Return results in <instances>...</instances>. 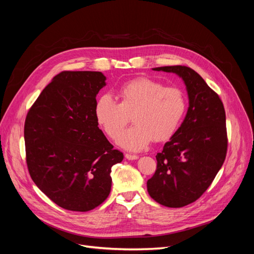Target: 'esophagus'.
Wrapping results in <instances>:
<instances>
[{"label": "esophagus", "instance_id": "esophagus-1", "mask_svg": "<svg viewBox=\"0 0 254 254\" xmlns=\"http://www.w3.org/2000/svg\"><path fill=\"white\" fill-rule=\"evenodd\" d=\"M125 157H126L127 160H136V159H139V156L131 155V153H126Z\"/></svg>", "mask_w": 254, "mask_h": 254}]
</instances>
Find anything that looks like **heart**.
Here are the masks:
<instances>
[{
  "instance_id": "1",
  "label": "heart",
  "mask_w": 254,
  "mask_h": 254,
  "mask_svg": "<svg viewBox=\"0 0 254 254\" xmlns=\"http://www.w3.org/2000/svg\"><path fill=\"white\" fill-rule=\"evenodd\" d=\"M120 103L104 94L95 103L97 124L111 139H115L133 115L135 125L123 133L118 143L128 150H142L152 140L163 142L174 135L186 112L183 92L147 77L125 82L118 89Z\"/></svg>"
}]
</instances>
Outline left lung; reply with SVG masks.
<instances>
[{"label":"left lung","mask_w":254,"mask_h":254,"mask_svg":"<svg viewBox=\"0 0 254 254\" xmlns=\"http://www.w3.org/2000/svg\"><path fill=\"white\" fill-rule=\"evenodd\" d=\"M186 84L189 108L181 126L157 153V171L147 181L150 197L168 207L196 201L211 186L227 155L226 112L219 96L190 67L159 66Z\"/></svg>","instance_id":"1"}]
</instances>
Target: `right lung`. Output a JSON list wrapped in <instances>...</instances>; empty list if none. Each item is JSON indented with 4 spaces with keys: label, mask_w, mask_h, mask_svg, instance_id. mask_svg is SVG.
Instances as JSON below:
<instances>
[{
    "label": "right lung",
    "mask_w": 254,
    "mask_h": 254,
    "mask_svg": "<svg viewBox=\"0 0 254 254\" xmlns=\"http://www.w3.org/2000/svg\"><path fill=\"white\" fill-rule=\"evenodd\" d=\"M106 86L102 72H63L52 79L28 111L24 125L30 177L52 201L87 212L111 190V167L124 155L98 128L96 95Z\"/></svg>",
    "instance_id": "right-lung-1"
}]
</instances>
